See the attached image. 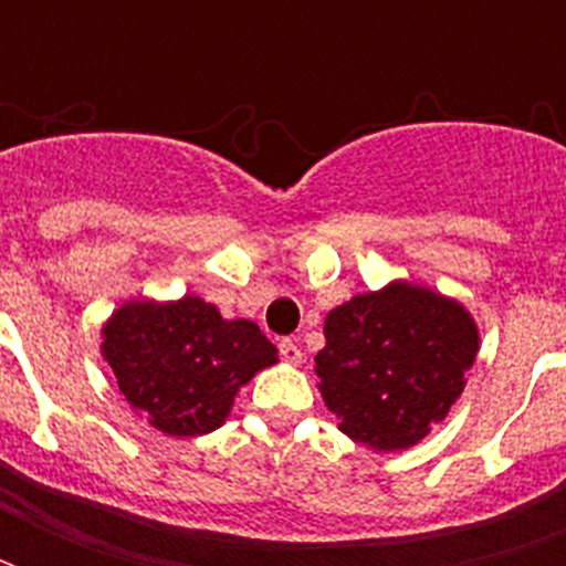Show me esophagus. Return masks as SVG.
Masks as SVG:
<instances>
[{"mask_svg": "<svg viewBox=\"0 0 566 566\" xmlns=\"http://www.w3.org/2000/svg\"><path fill=\"white\" fill-rule=\"evenodd\" d=\"M279 355H282V361H287V364H300L302 361L300 344H296V340H291V337L279 340Z\"/></svg>", "mask_w": 566, "mask_h": 566, "instance_id": "obj_1", "label": "esophagus"}]
</instances>
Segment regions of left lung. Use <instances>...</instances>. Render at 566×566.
<instances>
[{
    "instance_id": "left-lung-1",
    "label": "left lung",
    "mask_w": 566,
    "mask_h": 566,
    "mask_svg": "<svg viewBox=\"0 0 566 566\" xmlns=\"http://www.w3.org/2000/svg\"><path fill=\"white\" fill-rule=\"evenodd\" d=\"M475 349L479 332L458 302L390 284L326 317V346L314 358L319 394L364 447H413L461 396Z\"/></svg>"
}]
</instances>
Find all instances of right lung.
<instances>
[{
    "mask_svg": "<svg viewBox=\"0 0 566 566\" xmlns=\"http://www.w3.org/2000/svg\"><path fill=\"white\" fill-rule=\"evenodd\" d=\"M102 337L128 405L172 438L220 429L238 387L279 361L255 323L222 319L199 296L167 305L128 302Z\"/></svg>",
    "mask_w": 566,
    "mask_h": 566,
    "instance_id": "right-lung-1",
    "label": "right lung"
}]
</instances>
